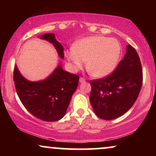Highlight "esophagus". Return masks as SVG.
<instances>
[{
    "label": "esophagus",
    "instance_id": "obj_1",
    "mask_svg": "<svg viewBox=\"0 0 156 156\" xmlns=\"http://www.w3.org/2000/svg\"><path fill=\"white\" fill-rule=\"evenodd\" d=\"M79 82H80V83H83V82H85V79H84V78H80Z\"/></svg>",
    "mask_w": 156,
    "mask_h": 156
}]
</instances>
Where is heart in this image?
<instances>
[{"mask_svg":"<svg viewBox=\"0 0 156 156\" xmlns=\"http://www.w3.org/2000/svg\"><path fill=\"white\" fill-rule=\"evenodd\" d=\"M122 48L116 39L101 36L84 38L75 47L65 52V56L73 71H78L85 65L97 78L109 76L117 67L120 58Z\"/></svg>","mask_w":156,"mask_h":156,"instance_id":"1","label":"heart"}]
</instances>
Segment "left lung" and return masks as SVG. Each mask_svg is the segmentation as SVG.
<instances>
[{
  "label": "left lung",
  "mask_w": 156,
  "mask_h": 156,
  "mask_svg": "<svg viewBox=\"0 0 156 156\" xmlns=\"http://www.w3.org/2000/svg\"><path fill=\"white\" fill-rule=\"evenodd\" d=\"M142 68L136 50L126 53L114 72L103 79L91 80V105L98 117L112 120L121 117L136 101L142 85Z\"/></svg>",
  "instance_id": "1"
}]
</instances>
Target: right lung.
Wrapping results in <instances>:
<instances>
[{
  "mask_svg": "<svg viewBox=\"0 0 156 156\" xmlns=\"http://www.w3.org/2000/svg\"><path fill=\"white\" fill-rule=\"evenodd\" d=\"M54 46L58 56L64 59V48L54 34L39 37ZM79 77L66 72L59 63L45 79L31 81L24 78L17 66L14 69V81L20 100L32 115L43 121H58L64 117L73 94L78 87Z\"/></svg>",
  "mask_w": 156,
  "mask_h": 156,
  "instance_id": "add662e5",
  "label": "right lung"
}]
</instances>
